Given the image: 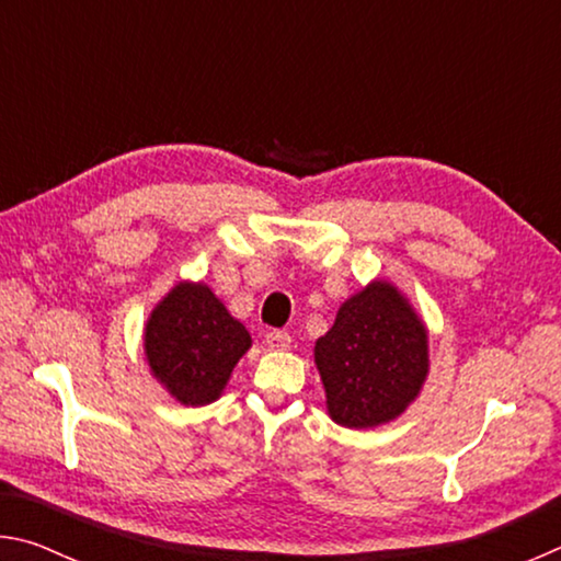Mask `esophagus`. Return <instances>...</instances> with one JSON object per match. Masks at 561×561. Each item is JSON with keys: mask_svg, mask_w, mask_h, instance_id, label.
<instances>
[{"mask_svg": "<svg viewBox=\"0 0 561 561\" xmlns=\"http://www.w3.org/2000/svg\"><path fill=\"white\" fill-rule=\"evenodd\" d=\"M264 344H267L270 351H287L291 344V336L287 331H270V334L264 336Z\"/></svg>", "mask_w": 561, "mask_h": 561, "instance_id": "esophagus-1", "label": "esophagus"}]
</instances>
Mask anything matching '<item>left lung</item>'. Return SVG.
<instances>
[{
	"mask_svg": "<svg viewBox=\"0 0 561 561\" xmlns=\"http://www.w3.org/2000/svg\"><path fill=\"white\" fill-rule=\"evenodd\" d=\"M314 364L331 421L378 428L408 411L431 371L428 329L388 279L368 282L341 304L314 344Z\"/></svg>",
	"mask_w": 561,
	"mask_h": 561,
	"instance_id": "8db88e82",
	"label": "left lung"
}]
</instances>
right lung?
<instances>
[{
	"label": "right lung",
	"instance_id": "add662e5",
	"mask_svg": "<svg viewBox=\"0 0 561 561\" xmlns=\"http://www.w3.org/2000/svg\"><path fill=\"white\" fill-rule=\"evenodd\" d=\"M250 346V331L205 282H178L156 304L144 329L150 376L178 403L193 408L222 396Z\"/></svg>",
	"mask_w": 561,
	"mask_h": 561
}]
</instances>
